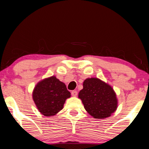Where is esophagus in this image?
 <instances>
[{
	"label": "esophagus",
	"instance_id": "obj_1",
	"mask_svg": "<svg viewBox=\"0 0 149 149\" xmlns=\"http://www.w3.org/2000/svg\"><path fill=\"white\" fill-rule=\"evenodd\" d=\"M77 94H78V93H77V91H72V92H71V95H72V96H74V97L77 96Z\"/></svg>",
	"mask_w": 149,
	"mask_h": 149
}]
</instances>
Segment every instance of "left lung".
Instances as JSON below:
<instances>
[{"instance_id": "1", "label": "left lung", "mask_w": 149, "mask_h": 149, "mask_svg": "<svg viewBox=\"0 0 149 149\" xmlns=\"http://www.w3.org/2000/svg\"><path fill=\"white\" fill-rule=\"evenodd\" d=\"M83 86L79 97L86 111L93 118L105 119L117 110V96L111 85L97 78H88Z\"/></svg>"}]
</instances>
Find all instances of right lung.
I'll list each match as a JSON object with an SVG mask.
<instances>
[{"instance_id": "right-lung-1", "label": "right lung", "mask_w": 149, "mask_h": 149, "mask_svg": "<svg viewBox=\"0 0 149 149\" xmlns=\"http://www.w3.org/2000/svg\"><path fill=\"white\" fill-rule=\"evenodd\" d=\"M70 97L64 83L52 76L37 83L32 93V98L42 115L54 116L63 109L65 101Z\"/></svg>"}]
</instances>
